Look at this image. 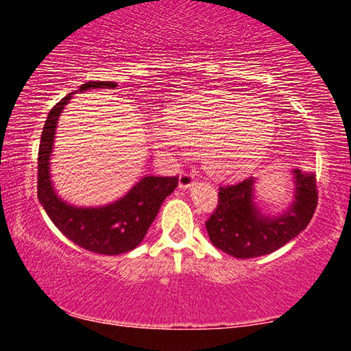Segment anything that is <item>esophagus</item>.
I'll use <instances>...</instances> for the list:
<instances>
[{
  "mask_svg": "<svg viewBox=\"0 0 351 351\" xmlns=\"http://www.w3.org/2000/svg\"><path fill=\"white\" fill-rule=\"evenodd\" d=\"M195 180V175L190 173V171H182L180 175V189H189L192 187Z\"/></svg>",
  "mask_w": 351,
  "mask_h": 351,
  "instance_id": "34e87169",
  "label": "esophagus"
}]
</instances>
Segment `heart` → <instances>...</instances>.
I'll return each instance as SVG.
<instances>
[{"instance_id": "obj_1", "label": "heart", "mask_w": 351, "mask_h": 351, "mask_svg": "<svg viewBox=\"0 0 351 351\" xmlns=\"http://www.w3.org/2000/svg\"><path fill=\"white\" fill-rule=\"evenodd\" d=\"M148 136L164 158L173 159L189 148L201 152L212 173L235 176L252 169L265 154L272 117L261 104L218 91L176 105L164 123H153Z\"/></svg>"}]
</instances>
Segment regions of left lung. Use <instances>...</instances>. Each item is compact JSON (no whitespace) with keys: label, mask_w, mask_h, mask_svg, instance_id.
<instances>
[{"label":"left lung","mask_w":351,"mask_h":351,"mask_svg":"<svg viewBox=\"0 0 351 351\" xmlns=\"http://www.w3.org/2000/svg\"><path fill=\"white\" fill-rule=\"evenodd\" d=\"M294 201L280 217H265L254 204V180L221 186L218 206L206 221L210 241L237 258L260 257L277 251L299 235L317 207L316 175L293 170Z\"/></svg>","instance_id":"obj_1"}]
</instances>
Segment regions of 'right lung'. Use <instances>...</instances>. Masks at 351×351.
Here are the masks:
<instances>
[{"label":"right lung","mask_w":351,"mask_h":351,"mask_svg":"<svg viewBox=\"0 0 351 351\" xmlns=\"http://www.w3.org/2000/svg\"><path fill=\"white\" fill-rule=\"evenodd\" d=\"M114 82H86L79 91L116 88ZM74 93L49 111L38 147V201L58 230L86 251L117 255L134 249L144 240L164 199L178 187V176H145L130 192L104 207H75L58 198L51 182L49 158L57 121Z\"/></svg>","instance_id":"right-lung-1"}]
</instances>
